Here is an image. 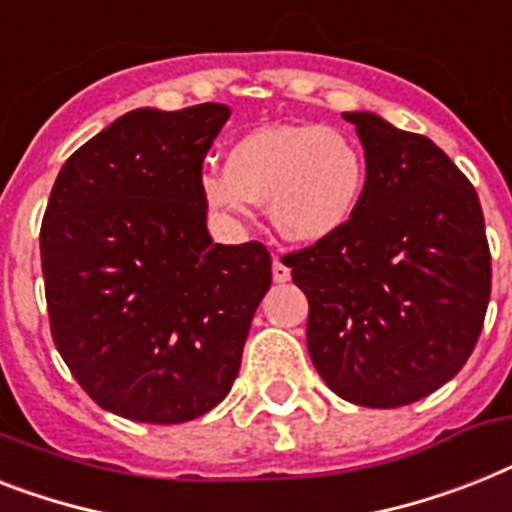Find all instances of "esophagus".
I'll return each mask as SVG.
<instances>
[{
  "mask_svg": "<svg viewBox=\"0 0 512 512\" xmlns=\"http://www.w3.org/2000/svg\"><path fill=\"white\" fill-rule=\"evenodd\" d=\"M292 278V270H289V265H284L281 260H273V281L276 284H284V281H289Z\"/></svg>",
  "mask_w": 512,
  "mask_h": 512,
  "instance_id": "1",
  "label": "esophagus"
}]
</instances>
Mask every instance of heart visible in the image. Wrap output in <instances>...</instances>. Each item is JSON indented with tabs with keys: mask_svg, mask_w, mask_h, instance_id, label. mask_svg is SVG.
Listing matches in <instances>:
<instances>
[{
	"mask_svg": "<svg viewBox=\"0 0 512 512\" xmlns=\"http://www.w3.org/2000/svg\"><path fill=\"white\" fill-rule=\"evenodd\" d=\"M365 189V160L355 141L328 126H265L228 149L226 170H205L199 191L226 218L268 205L278 234L297 244L339 234Z\"/></svg>",
	"mask_w": 512,
	"mask_h": 512,
	"instance_id": "obj_1",
	"label": "heart"
}]
</instances>
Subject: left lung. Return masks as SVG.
Here are the masks:
<instances>
[{
  "label": "left lung",
  "mask_w": 512,
  "mask_h": 512,
  "mask_svg": "<svg viewBox=\"0 0 512 512\" xmlns=\"http://www.w3.org/2000/svg\"><path fill=\"white\" fill-rule=\"evenodd\" d=\"M365 189L339 234L284 257L305 292L307 352L342 400L400 407L471 357L492 292L479 194L434 141L344 112Z\"/></svg>",
  "instance_id": "left-lung-1"
}]
</instances>
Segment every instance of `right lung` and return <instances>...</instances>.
I'll list each match as a JSON object with an SVG mask.
<instances>
[{"mask_svg":"<svg viewBox=\"0 0 512 512\" xmlns=\"http://www.w3.org/2000/svg\"><path fill=\"white\" fill-rule=\"evenodd\" d=\"M226 105L123 118L62 165L41 223L57 352L99 407L141 423L213 410L270 286L260 242L215 244L199 191Z\"/></svg>","mask_w":512,"mask_h":512,"instance_id":"1","label":"right lung"}]
</instances>
